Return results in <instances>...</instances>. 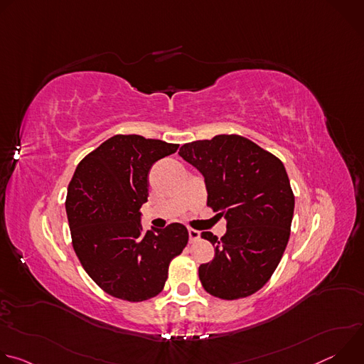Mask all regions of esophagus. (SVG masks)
Returning <instances> with one entry per match:
<instances>
[{
    "label": "esophagus",
    "mask_w": 364,
    "mask_h": 364,
    "mask_svg": "<svg viewBox=\"0 0 364 364\" xmlns=\"http://www.w3.org/2000/svg\"><path fill=\"white\" fill-rule=\"evenodd\" d=\"M188 237H190V242H196L200 239V232L196 230V229H188Z\"/></svg>",
    "instance_id": "1"
}]
</instances>
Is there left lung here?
Masks as SVG:
<instances>
[{"mask_svg":"<svg viewBox=\"0 0 364 364\" xmlns=\"http://www.w3.org/2000/svg\"><path fill=\"white\" fill-rule=\"evenodd\" d=\"M180 157L204 177L207 205L226 219L215 257L198 268L203 288L222 299H239L261 289L285 252L295 197L282 161L240 135H216L184 144Z\"/></svg>","mask_w":364,"mask_h":364,"instance_id":"left-lung-1","label":"left lung"}]
</instances>
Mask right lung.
Wrapping results in <instances>:
<instances>
[{
	"label": "right lung",
	"mask_w": 364,
	"mask_h": 364,
	"mask_svg": "<svg viewBox=\"0 0 364 364\" xmlns=\"http://www.w3.org/2000/svg\"><path fill=\"white\" fill-rule=\"evenodd\" d=\"M178 144L114 135L79 163L68 187L72 245L87 275L107 294L131 302L159 295L168 267L188 242L181 223L144 230L148 174Z\"/></svg>",
	"instance_id": "1"
}]
</instances>
